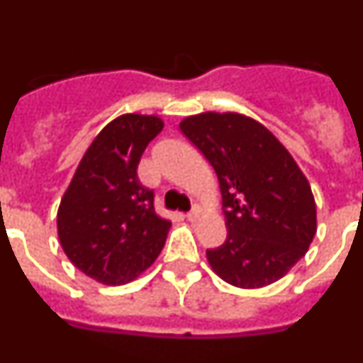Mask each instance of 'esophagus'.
Here are the masks:
<instances>
[{
    "label": "esophagus",
    "mask_w": 363,
    "mask_h": 363,
    "mask_svg": "<svg viewBox=\"0 0 363 363\" xmlns=\"http://www.w3.org/2000/svg\"><path fill=\"white\" fill-rule=\"evenodd\" d=\"M198 216H200V209H198V207H192V209L185 214V218H187L189 221H194Z\"/></svg>",
    "instance_id": "34e87169"
}]
</instances>
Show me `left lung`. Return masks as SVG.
<instances>
[{
	"label": "left lung",
	"instance_id": "left-lung-1",
	"mask_svg": "<svg viewBox=\"0 0 363 363\" xmlns=\"http://www.w3.org/2000/svg\"><path fill=\"white\" fill-rule=\"evenodd\" d=\"M179 130L213 165L227 238L207 249L221 280L258 289L285 277L316 234L309 182L274 134L236 112L189 116Z\"/></svg>",
	"mask_w": 363,
	"mask_h": 363
}]
</instances>
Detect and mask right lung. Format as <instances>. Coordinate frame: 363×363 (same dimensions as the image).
<instances>
[{
    "instance_id": "right-lung-1",
    "label": "right lung",
    "mask_w": 363,
    "mask_h": 363,
    "mask_svg": "<svg viewBox=\"0 0 363 363\" xmlns=\"http://www.w3.org/2000/svg\"><path fill=\"white\" fill-rule=\"evenodd\" d=\"M163 129L156 116L112 120L83 154L57 209V236L76 267L99 284L123 285L158 258L171 221L154 211L138 163Z\"/></svg>"
}]
</instances>
